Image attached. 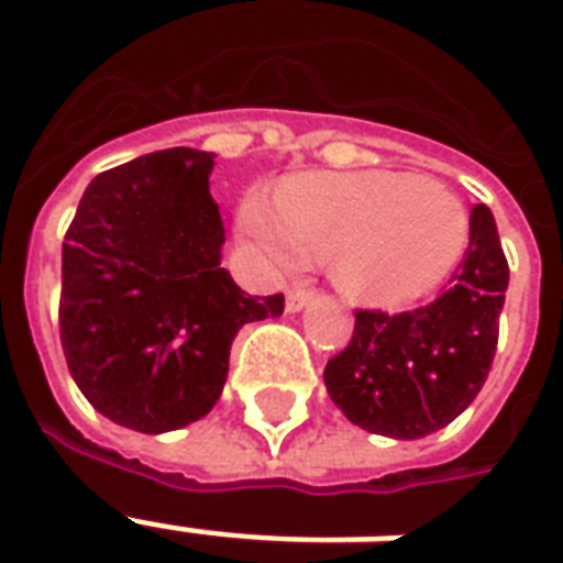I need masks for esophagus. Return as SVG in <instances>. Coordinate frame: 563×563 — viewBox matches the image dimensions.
I'll use <instances>...</instances> for the list:
<instances>
[{
  "label": "esophagus",
  "instance_id": "1",
  "mask_svg": "<svg viewBox=\"0 0 563 563\" xmlns=\"http://www.w3.org/2000/svg\"><path fill=\"white\" fill-rule=\"evenodd\" d=\"M308 299H311V290H306V287H290L285 299L287 311H299V308L306 306Z\"/></svg>",
  "mask_w": 563,
  "mask_h": 563
}]
</instances>
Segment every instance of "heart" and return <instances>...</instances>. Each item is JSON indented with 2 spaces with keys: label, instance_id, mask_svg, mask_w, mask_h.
Returning a JSON list of instances; mask_svg holds the SVG:
<instances>
[{
  "label": "heart",
  "instance_id": "1",
  "mask_svg": "<svg viewBox=\"0 0 563 563\" xmlns=\"http://www.w3.org/2000/svg\"><path fill=\"white\" fill-rule=\"evenodd\" d=\"M240 231L276 269H302L332 255L346 294L400 306L430 294L457 266L468 213L451 189L409 175L290 177L278 198L249 192Z\"/></svg>",
  "mask_w": 563,
  "mask_h": 563
}]
</instances>
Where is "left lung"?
Masks as SVG:
<instances>
[{"mask_svg":"<svg viewBox=\"0 0 563 563\" xmlns=\"http://www.w3.org/2000/svg\"><path fill=\"white\" fill-rule=\"evenodd\" d=\"M507 257L487 205L468 217L451 287L412 311L358 308L350 344L329 358V397L353 424L391 439L442 430L477 397L496 358Z\"/></svg>","mask_w":563,"mask_h":563,"instance_id":"8db88e82","label":"left lung"}]
</instances>
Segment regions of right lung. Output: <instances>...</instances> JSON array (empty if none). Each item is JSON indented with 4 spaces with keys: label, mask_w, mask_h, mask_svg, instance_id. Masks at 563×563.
Returning a JSON list of instances; mask_svg holds the SVG:
<instances>
[{
    "label": "right lung",
    "mask_w": 563,
    "mask_h": 563,
    "mask_svg": "<svg viewBox=\"0 0 563 563\" xmlns=\"http://www.w3.org/2000/svg\"><path fill=\"white\" fill-rule=\"evenodd\" d=\"M213 154L172 147L97 175L62 243L58 332L88 404L139 433L205 418L243 323L285 297H249L219 266Z\"/></svg>",
    "instance_id": "1"
}]
</instances>
